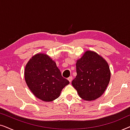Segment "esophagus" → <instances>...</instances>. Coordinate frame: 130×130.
Listing matches in <instances>:
<instances>
[{
    "label": "esophagus",
    "mask_w": 130,
    "mask_h": 130,
    "mask_svg": "<svg viewBox=\"0 0 130 130\" xmlns=\"http://www.w3.org/2000/svg\"><path fill=\"white\" fill-rule=\"evenodd\" d=\"M72 80H73L72 76H70V77H69L68 78V80L69 81V82H72Z\"/></svg>",
    "instance_id": "esophagus-1"
}]
</instances>
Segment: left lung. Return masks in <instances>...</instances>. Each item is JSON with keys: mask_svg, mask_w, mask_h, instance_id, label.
Here are the masks:
<instances>
[{"mask_svg": "<svg viewBox=\"0 0 130 130\" xmlns=\"http://www.w3.org/2000/svg\"><path fill=\"white\" fill-rule=\"evenodd\" d=\"M77 76L72 84L82 99L95 100L103 95L111 79L107 61L95 51L87 50L76 61Z\"/></svg>", "mask_w": 130, "mask_h": 130, "instance_id": "8db88e82", "label": "left lung"}]
</instances>
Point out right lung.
<instances>
[{"instance_id":"obj_1","label":"right lung","mask_w":130,"mask_h":130,"mask_svg":"<svg viewBox=\"0 0 130 130\" xmlns=\"http://www.w3.org/2000/svg\"><path fill=\"white\" fill-rule=\"evenodd\" d=\"M24 76L34 95L45 102L58 98L62 89L69 84L62 77L56 62L44 53H38L30 58L25 66Z\"/></svg>"}]
</instances>
